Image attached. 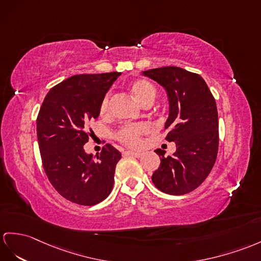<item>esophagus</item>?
Listing matches in <instances>:
<instances>
[{
    "mask_svg": "<svg viewBox=\"0 0 261 261\" xmlns=\"http://www.w3.org/2000/svg\"><path fill=\"white\" fill-rule=\"evenodd\" d=\"M125 154L130 155V156H134V157H141L142 156V152L134 151V150H127V151H125Z\"/></svg>",
    "mask_w": 261,
    "mask_h": 261,
    "instance_id": "esophagus-1",
    "label": "esophagus"
}]
</instances>
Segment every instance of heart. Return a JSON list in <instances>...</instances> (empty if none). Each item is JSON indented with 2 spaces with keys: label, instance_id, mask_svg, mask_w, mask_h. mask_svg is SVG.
Masks as SVG:
<instances>
[{
  "label": "heart",
  "instance_id": "1",
  "mask_svg": "<svg viewBox=\"0 0 261 261\" xmlns=\"http://www.w3.org/2000/svg\"><path fill=\"white\" fill-rule=\"evenodd\" d=\"M130 92L136 97V99L143 106L152 104L157 96L156 87L147 80L138 79L132 82L129 86ZM110 104H111V95L107 93L103 97L99 105V113L101 116H106L110 113ZM149 126L145 123L125 125L120 127L116 133V137L120 143H123L130 147H138L142 144V136L146 133H148Z\"/></svg>",
  "mask_w": 261,
  "mask_h": 261
}]
</instances>
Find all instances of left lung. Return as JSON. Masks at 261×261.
Returning <instances> with one entry per match:
<instances>
[{"label":"left lung","instance_id":"left-lung-1","mask_svg":"<svg viewBox=\"0 0 261 261\" xmlns=\"http://www.w3.org/2000/svg\"><path fill=\"white\" fill-rule=\"evenodd\" d=\"M166 90L169 115L165 123L166 139L176 151L165 156L156 149L161 165L154 171V185L168 195H185L199 187L217 158L219 132L216 100L200 75L177 66L143 72Z\"/></svg>","mask_w":261,"mask_h":261}]
</instances>
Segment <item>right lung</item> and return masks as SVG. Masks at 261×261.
<instances>
[{
  "label": "right lung",
  "instance_id": "add662e5",
  "mask_svg": "<svg viewBox=\"0 0 261 261\" xmlns=\"http://www.w3.org/2000/svg\"><path fill=\"white\" fill-rule=\"evenodd\" d=\"M120 73L74 75L49 90L36 119L43 168L61 196L94 206L109 196L120 152L106 144L96 160L86 154L88 123Z\"/></svg>",
  "mask_w": 261,
  "mask_h": 261
}]
</instances>
